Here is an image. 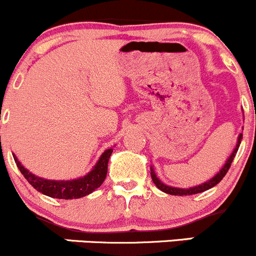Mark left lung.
I'll use <instances>...</instances> for the list:
<instances>
[{
    "mask_svg": "<svg viewBox=\"0 0 256 256\" xmlns=\"http://www.w3.org/2000/svg\"><path fill=\"white\" fill-rule=\"evenodd\" d=\"M242 133H240L239 136H238L236 146H235V148L232 149V154L228 156L226 162H225L224 166H222V169H220V170L215 174L213 178L209 179V180H206V182H204V183L199 184V186H190V188H178V186H168V184H164L163 182H162L160 179L156 176L153 166H150V176H152V179H153V183L156 184V188L160 189V190L164 192V193L170 194V196H192V194H198V193H202V192L208 190V189L213 188L214 186H216V184L219 183L222 178H224V176L226 174V172L229 170L230 166H232V162L234 160L235 154H236L240 143H242Z\"/></svg>",
    "mask_w": 256,
    "mask_h": 256,
    "instance_id": "8db88e82",
    "label": "left lung"
}]
</instances>
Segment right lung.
<instances>
[{"mask_svg": "<svg viewBox=\"0 0 256 256\" xmlns=\"http://www.w3.org/2000/svg\"><path fill=\"white\" fill-rule=\"evenodd\" d=\"M112 152L113 148H110L103 152L102 156L97 160V163L90 169V172H88L86 176L76 179H70V180H50V179L37 176L32 174L28 169L24 168L14 154V159L16 162L17 166H18L20 172L24 174L27 182L37 192L47 196H50V198L78 199L93 193L96 189L102 186L106 176H107L108 160H110V156H112Z\"/></svg>", "mask_w": 256, "mask_h": 256, "instance_id": "add662e5", "label": "right lung"}]
</instances>
